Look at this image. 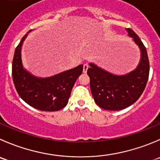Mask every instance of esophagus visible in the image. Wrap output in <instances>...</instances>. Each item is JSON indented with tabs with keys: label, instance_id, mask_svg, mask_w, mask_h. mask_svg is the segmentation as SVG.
Listing matches in <instances>:
<instances>
[{
	"label": "esophagus",
	"instance_id": "obj_1",
	"mask_svg": "<svg viewBox=\"0 0 160 160\" xmlns=\"http://www.w3.org/2000/svg\"><path fill=\"white\" fill-rule=\"evenodd\" d=\"M88 68H89V66H88V64H83V72H84V73H86L87 71H88Z\"/></svg>",
	"mask_w": 160,
	"mask_h": 160
}]
</instances>
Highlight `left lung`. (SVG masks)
Listing matches in <instances>:
<instances>
[{
    "label": "left lung",
    "instance_id": "left-lung-1",
    "mask_svg": "<svg viewBox=\"0 0 160 160\" xmlns=\"http://www.w3.org/2000/svg\"><path fill=\"white\" fill-rule=\"evenodd\" d=\"M128 35L132 37L141 51V61L132 72L116 76L89 63L88 69L90 88L94 102L106 110L117 111L134 104L145 90L149 75V61L146 48L138 36L130 28Z\"/></svg>",
    "mask_w": 160,
    "mask_h": 160
}]
</instances>
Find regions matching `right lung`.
<instances>
[{
	"instance_id": "obj_1",
	"label": "right lung",
	"mask_w": 160,
	"mask_h": 160,
	"mask_svg": "<svg viewBox=\"0 0 160 160\" xmlns=\"http://www.w3.org/2000/svg\"><path fill=\"white\" fill-rule=\"evenodd\" d=\"M15 48L12 61V78L18 95L30 106L41 111H58L68 103L76 80L81 75L83 65L48 78H38L23 69L21 58L22 43Z\"/></svg>"
}]
</instances>
